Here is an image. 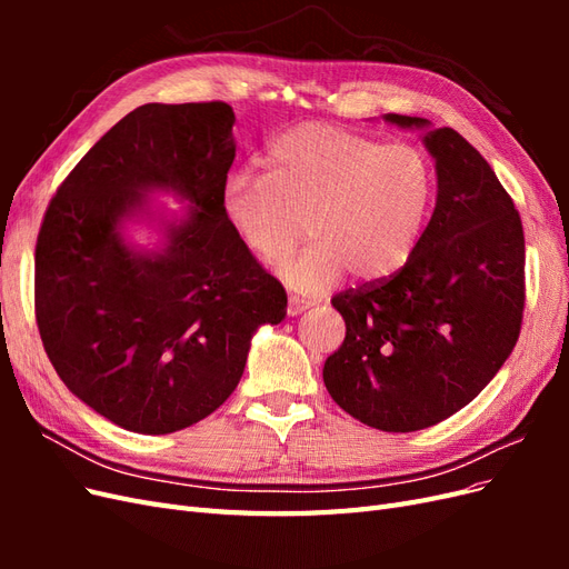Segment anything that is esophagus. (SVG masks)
Listing matches in <instances>:
<instances>
[{"mask_svg": "<svg viewBox=\"0 0 569 569\" xmlns=\"http://www.w3.org/2000/svg\"><path fill=\"white\" fill-rule=\"evenodd\" d=\"M311 306H313V301H308V299H299V297H289L287 313H289V316H299V313L308 311V308H311Z\"/></svg>", "mask_w": 569, "mask_h": 569, "instance_id": "esophagus-1", "label": "esophagus"}]
</instances>
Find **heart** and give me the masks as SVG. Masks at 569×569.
<instances>
[{
  "instance_id": "b5f03b06",
  "label": "heart",
  "mask_w": 569,
  "mask_h": 569,
  "mask_svg": "<svg viewBox=\"0 0 569 569\" xmlns=\"http://www.w3.org/2000/svg\"><path fill=\"white\" fill-rule=\"evenodd\" d=\"M435 199V170L408 142L380 144L327 123H303L274 140L263 176L230 173L220 184L228 228L261 261L279 258L306 229L312 244L278 263L295 295L393 274L410 258Z\"/></svg>"
}]
</instances>
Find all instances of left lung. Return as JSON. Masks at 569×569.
<instances>
[{
  "mask_svg": "<svg viewBox=\"0 0 569 569\" xmlns=\"http://www.w3.org/2000/svg\"><path fill=\"white\" fill-rule=\"evenodd\" d=\"M382 118L420 130L437 170L435 213L393 278L332 299L347 337L322 380L363 425L418 432L468 406L510 356L525 308V234L503 184L462 134L418 116Z\"/></svg>",
  "mask_w": 569,
  "mask_h": 569,
  "instance_id": "obj_1",
  "label": "left lung"
}]
</instances>
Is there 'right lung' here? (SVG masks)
I'll return each instance as SVG.
<instances>
[{
    "instance_id": "1",
    "label": "right lung",
    "mask_w": 569,
    "mask_h": 569,
    "mask_svg": "<svg viewBox=\"0 0 569 569\" xmlns=\"http://www.w3.org/2000/svg\"><path fill=\"white\" fill-rule=\"evenodd\" d=\"M222 101L144 104L63 180L36 247V313L51 366L99 416L170 435L237 389L251 339L287 316L282 284L220 211L234 161ZM161 193L186 206L170 212ZM160 234L137 246L129 228Z\"/></svg>"
}]
</instances>
